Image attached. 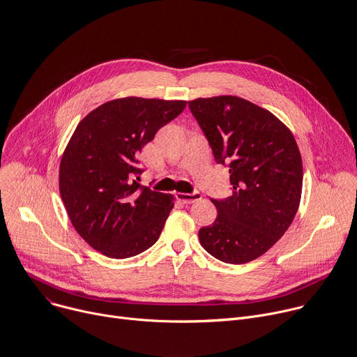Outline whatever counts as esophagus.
<instances>
[{"label": "esophagus", "instance_id": "34e87169", "mask_svg": "<svg viewBox=\"0 0 357 357\" xmlns=\"http://www.w3.org/2000/svg\"><path fill=\"white\" fill-rule=\"evenodd\" d=\"M176 199L181 201L182 204H192V202H197L201 199V193L199 192H192V193H182L178 192L176 193Z\"/></svg>", "mask_w": 357, "mask_h": 357}]
</instances>
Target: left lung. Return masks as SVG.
<instances>
[{
	"label": "left lung",
	"mask_w": 357,
	"mask_h": 357,
	"mask_svg": "<svg viewBox=\"0 0 357 357\" xmlns=\"http://www.w3.org/2000/svg\"><path fill=\"white\" fill-rule=\"evenodd\" d=\"M218 164L229 165L232 197L212 204L218 216L199 229L202 248L226 264H248L287 231L302 197V156L290 129L239 96L189 101Z\"/></svg>",
	"instance_id": "8db88e82"
}]
</instances>
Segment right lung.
Instances as JSON below:
<instances>
[{
  "label": "right lung",
  "instance_id": "right-lung-1",
  "mask_svg": "<svg viewBox=\"0 0 357 357\" xmlns=\"http://www.w3.org/2000/svg\"><path fill=\"white\" fill-rule=\"evenodd\" d=\"M186 101L138 96L108 101L75 128L62 153L59 193L79 236L95 250L125 259L149 249L174 208V195L134 178L141 149Z\"/></svg>",
  "mask_w": 357,
  "mask_h": 357
}]
</instances>
